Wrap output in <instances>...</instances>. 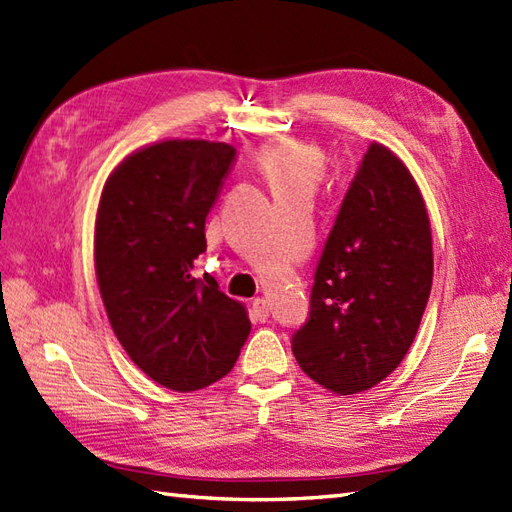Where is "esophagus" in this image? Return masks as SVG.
<instances>
[{
    "instance_id": "1",
    "label": "esophagus",
    "mask_w": 512,
    "mask_h": 512,
    "mask_svg": "<svg viewBox=\"0 0 512 512\" xmlns=\"http://www.w3.org/2000/svg\"><path fill=\"white\" fill-rule=\"evenodd\" d=\"M251 318L255 322H266L268 320V305L264 298H255L253 305H251Z\"/></svg>"
}]
</instances>
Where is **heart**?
I'll return each mask as SVG.
<instances>
[{
    "label": "heart",
    "instance_id": "1",
    "mask_svg": "<svg viewBox=\"0 0 512 512\" xmlns=\"http://www.w3.org/2000/svg\"><path fill=\"white\" fill-rule=\"evenodd\" d=\"M255 162L268 179L272 194H313L326 173L324 155L303 140L277 138L264 142L255 153Z\"/></svg>",
    "mask_w": 512,
    "mask_h": 512
}]
</instances>
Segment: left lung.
<instances>
[{
    "instance_id": "1",
    "label": "left lung",
    "mask_w": 512,
    "mask_h": 512,
    "mask_svg": "<svg viewBox=\"0 0 512 512\" xmlns=\"http://www.w3.org/2000/svg\"><path fill=\"white\" fill-rule=\"evenodd\" d=\"M432 285L430 222L406 166L372 144L352 177L292 337L303 372L335 393L381 383L422 322Z\"/></svg>"
}]
</instances>
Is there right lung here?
Here are the masks:
<instances>
[{
    "mask_svg": "<svg viewBox=\"0 0 512 512\" xmlns=\"http://www.w3.org/2000/svg\"><path fill=\"white\" fill-rule=\"evenodd\" d=\"M233 162L225 142H157L119 164L99 201L95 268L112 331L144 374L175 391L227 376L251 333L246 309L194 266Z\"/></svg>",
    "mask_w": 512,
    "mask_h": 512,
    "instance_id": "right-lung-1",
    "label": "right lung"
}]
</instances>
